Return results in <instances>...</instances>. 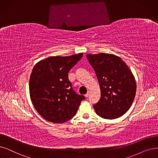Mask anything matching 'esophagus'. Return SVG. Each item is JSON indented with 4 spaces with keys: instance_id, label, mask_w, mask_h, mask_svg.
Instances as JSON below:
<instances>
[{
    "instance_id": "esophagus-1",
    "label": "esophagus",
    "mask_w": 158,
    "mask_h": 158,
    "mask_svg": "<svg viewBox=\"0 0 158 158\" xmlns=\"http://www.w3.org/2000/svg\"><path fill=\"white\" fill-rule=\"evenodd\" d=\"M89 93L87 92V93L85 94V97H89Z\"/></svg>"
}]
</instances>
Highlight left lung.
Segmentation results:
<instances>
[{
	"label": "left lung",
	"mask_w": 158,
	"mask_h": 158,
	"mask_svg": "<svg viewBox=\"0 0 158 158\" xmlns=\"http://www.w3.org/2000/svg\"><path fill=\"white\" fill-rule=\"evenodd\" d=\"M95 71L101 97L93 105L97 114L102 118L113 119L121 117L130 108L136 93L134 74L126 63L114 54H87Z\"/></svg>",
	"instance_id": "obj_1"
}]
</instances>
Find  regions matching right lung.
I'll return each mask as SVG.
<instances>
[{
  "label": "right lung",
  "mask_w": 158,
  "mask_h": 158,
  "mask_svg": "<svg viewBox=\"0 0 158 158\" xmlns=\"http://www.w3.org/2000/svg\"><path fill=\"white\" fill-rule=\"evenodd\" d=\"M83 53L50 56L37 62L30 74L29 91L35 109L47 121L64 123L74 117L85 97L73 91L69 71Z\"/></svg>",
  "instance_id": "1"
}]
</instances>
